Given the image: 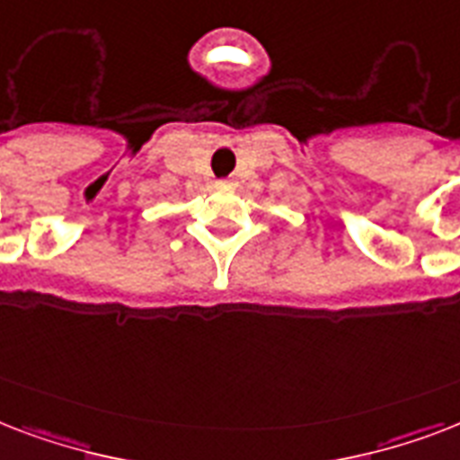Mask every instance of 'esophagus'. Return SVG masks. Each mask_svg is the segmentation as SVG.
Wrapping results in <instances>:
<instances>
[{"instance_id": "1", "label": "esophagus", "mask_w": 460, "mask_h": 460, "mask_svg": "<svg viewBox=\"0 0 460 460\" xmlns=\"http://www.w3.org/2000/svg\"><path fill=\"white\" fill-rule=\"evenodd\" d=\"M219 186H231V181H226V179L219 181Z\"/></svg>"}]
</instances>
